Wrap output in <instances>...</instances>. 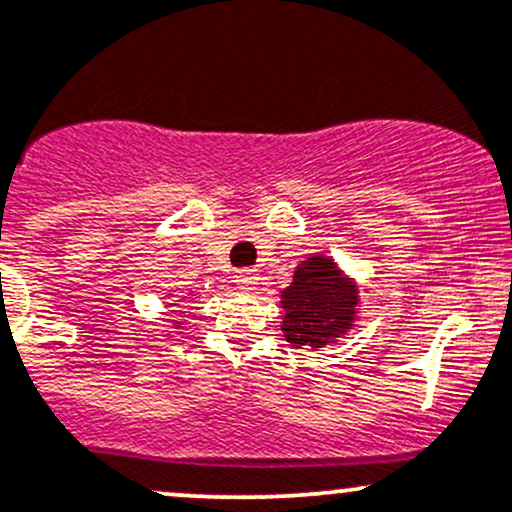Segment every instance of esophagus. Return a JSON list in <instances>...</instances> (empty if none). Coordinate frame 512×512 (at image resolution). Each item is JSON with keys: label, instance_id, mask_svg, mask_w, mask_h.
<instances>
[{"label": "esophagus", "instance_id": "esophagus-1", "mask_svg": "<svg viewBox=\"0 0 512 512\" xmlns=\"http://www.w3.org/2000/svg\"><path fill=\"white\" fill-rule=\"evenodd\" d=\"M233 279H236V284H238L243 291H252V289H255L257 281H260V274H257V269L245 267V269H238Z\"/></svg>", "mask_w": 512, "mask_h": 512}]
</instances>
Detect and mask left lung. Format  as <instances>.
Listing matches in <instances>:
<instances>
[{
    "mask_svg": "<svg viewBox=\"0 0 512 512\" xmlns=\"http://www.w3.org/2000/svg\"><path fill=\"white\" fill-rule=\"evenodd\" d=\"M356 303V284L342 276L330 257H308L293 274L289 289L281 291L286 342L296 349L325 346L349 330Z\"/></svg>",
    "mask_w": 512,
    "mask_h": 512,
    "instance_id": "obj_1",
    "label": "left lung"
}]
</instances>
